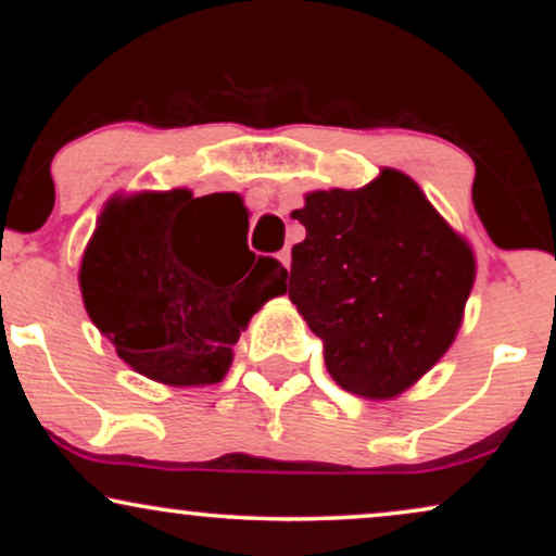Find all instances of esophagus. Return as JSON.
<instances>
[{
  "label": "esophagus",
  "mask_w": 556,
  "mask_h": 556,
  "mask_svg": "<svg viewBox=\"0 0 556 556\" xmlns=\"http://www.w3.org/2000/svg\"><path fill=\"white\" fill-rule=\"evenodd\" d=\"M278 263L283 265L286 270H291V250H280V253H278Z\"/></svg>",
  "instance_id": "obj_1"
}]
</instances>
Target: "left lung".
Masks as SVG:
<instances>
[{"instance_id":"left-lung-1","label":"left lung","mask_w":556,"mask_h":556,"mask_svg":"<svg viewBox=\"0 0 556 556\" xmlns=\"http://www.w3.org/2000/svg\"><path fill=\"white\" fill-rule=\"evenodd\" d=\"M291 217V295L324 341L341 390L394 400L428 375L458 337L476 280L470 242L415 179L390 166L359 189H316Z\"/></svg>"}]
</instances>
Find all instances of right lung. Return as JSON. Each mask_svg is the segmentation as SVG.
Returning a JSON list of instances; mask_svg holds the SVG:
<instances>
[{
    "instance_id": "obj_1",
    "label": "right lung",
    "mask_w": 556,
    "mask_h": 556,
    "mask_svg": "<svg viewBox=\"0 0 556 556\" xmlns=\"http://www.w3.org/2000/svg\"><path fill=\"white\" fill-rule=\"evenodd\" d=\"M210 195L113 194L83 250L78 280L90 321L128 367L166 387L223 382L240 331L286 293L288 273L273 257L248 250L245 268L227 261L217 219L238 217L242 202Z\"/></svg>"
}]
</instances>
